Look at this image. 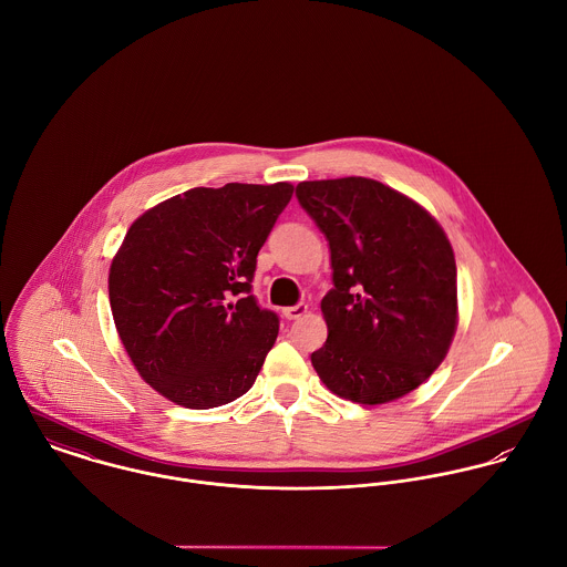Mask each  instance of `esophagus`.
I'll return each mask as SVG.
<instances>
[{
	"instance_id": "34e87169",
	"label": "esophagus",
	"mask_w": 567,
	"mask_h": 567,
	"mask_svg": "<svg viewBox=\"0 0 567 567\" xmlns=\"http://www.w3.org/2000/svg\"><path fill=\"white\" fill-rule=\"evenodd\" d=\"M308 312V306L306 303H297V306H290V308H284L281 315L288 319V321H295L299 317H303Z\"/></svg>"
}]
</instances>
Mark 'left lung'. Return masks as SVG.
Segmentation results:
<instances>
[{"instance_id": "1", "label": "left lung", "mask_w": 567, "mask_h": 567, "mask_svg": "<svg viewBox=\"0 0 567 567\" xmlns=\"http://www.w3.org/2000/svg\"><path fill=\"white\" fill-rule=\"evenodd\" d=\"M297 198L329 243L333 288L321 301L327 340L312 353L324 386L378 405L423 384L456 323V261L441 225L389 185L303 181Z\"/></svg>"}]
</instances>
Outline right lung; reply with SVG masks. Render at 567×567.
I'll return each instance as SVG.
<instances>
[{
	"label": "right lung",
	"instance_id": "right-lung-1",
	"mask_svg": "<svg viewBox=\"0 0 567 567\" xmlns=\"http://www.w3.org/2000/svg\"><path fill=\"white\" fill-rule=\"evenodd\" d=\"M292 189L194 187L131 225L109 270L111 312L137 373L169 402L207 410L252 386L279 317L250 281Z\"/></svg>",
	"mask_w": 567,
	"mask_h": 567
}]
</instances>
